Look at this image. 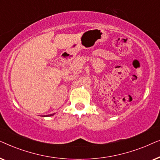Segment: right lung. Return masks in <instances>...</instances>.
<instances>
[{
    "label": "right lung",
    "mask_w": 160,
    "mask_h": 160,
    "mask_svg": "<svg viewBox=\"0 0 160 160\" xmlns=\"http://www.w3.org/2000/svg\"><path fill=\"white\" fill-rule=\"evenodd\" d=\"M52 115H54V113H53V114H49V115H47V117H50V116H52Z\"/></svg>",
    "instance_id": "obj_1"
}]
</instances>
